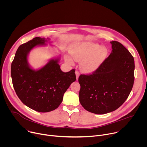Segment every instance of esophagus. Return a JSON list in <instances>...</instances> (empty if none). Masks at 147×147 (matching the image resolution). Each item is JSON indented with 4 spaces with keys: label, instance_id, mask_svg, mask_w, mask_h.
<instances>
[{
    "label": "esophagus",
    "instance_id": "34e87169",
    "mask_svg": "<svg viewBox=\"0 0 147 147\" xmlns=\"http://www.w3.org/2000/svg\"><path fill=\"white\" fill-rule=\"evenodd\" d=\"M75 73H76V78H77V80H78V77H79V76H80V73H79V72H78V71H76Z\"/></svg>",
    "mask_w": 147,
    "mask_h": 147
}]
</instances>
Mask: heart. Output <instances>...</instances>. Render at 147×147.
Segmentation results:
<instances>
[{
	"mask_svg": "<svg viewBox=\"0 0 147 147\" xmlns=\"http://www.w3.org/2000/svg\"><path fill=\"white\" fill-rule=\"evenodd\" d=\"M108 53L107 48L90 42L75 44L70 49L73 57L77 61H81V68L86 72H92L96 70L107 57ZM65 59L69 63H73L70 56H66Z\"/></svg>",
	"mask_w": 147,
	"mask_h": 147,
	"instance_id": "obj_1",
	"label": "heart"
}]
</instances>
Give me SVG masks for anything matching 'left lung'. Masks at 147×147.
Wrapping results in <instances>:
<instances>
[{
    "label": "left lung",
    "instance_id": "8db88e82",
    "mask_svg": "<svg viewBox=\"0 0 147 147\" xmlns=\"http://www.w3.org/2000/svg\"><path fill=\"white\" fill-rule=\"evenodd\" d=\"M111 44L112 52L97 70L78 78L81 105L98 115L118 109L128 98L134 81V57L119 42Z\"/></svg>",
    "mask_w": 147,
    "mask_h": 147
}]
</instances>
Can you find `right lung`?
<instances>
[{
    "mask_svg": "<svg viewBox=\"0 0 147 147\" xmlns=\"http://www.w3.org/2000/svg\"><path fill=\"white\" fill-rule=\"evenodd\" d=\"M52 43L50 38L35 37L17 49L11 66L14 90L19 99L28 108L48 112L59 107L64 94L76 80L75 70L63 72L60 56L51 59L42 67L33 69L28 62L34 48Z\"/></svg>",
    "mask_w": 147,
    "mask_h": 147,
    "instance_id": "add662e5",
    "label": "right lung"
}]
</instances>
